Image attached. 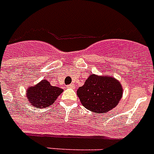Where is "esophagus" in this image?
Returning a JSON list of instances; mask_svg holds the SVG:
<instances>
[{
    "label": "esophagus",
    "mask_w": 154,
    "mask_h": 154,
    "mask_svg": "<svg viewBox=\"0 0 154 154\" xmlns=\"http://www.w3.org/2000/svg\"><path fill=\"white\" fill-rule=\"evenodd\" d=\"M74 87H75V86H74L73 84H70V85L68 86V87H69V88H74Z\"/></svg>",
    "instance_id": "1"
}]
</instances>
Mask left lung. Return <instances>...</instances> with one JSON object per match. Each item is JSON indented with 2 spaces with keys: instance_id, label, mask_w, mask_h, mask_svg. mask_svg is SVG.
<instances>
[{
  "instance_id": "left-lung-1",
  "label": "left lung",
  "mask_w": 154,
  "mask_h": 154,
  "mask_svg": "<svg viewBox=\"0 0 154 154\" xmlns=\"http://www.w3.org/2000/svg\"><path fill=\"white\" fill-rule=\"evenodd\" d=\"M77 94L86 109L96 114L106 113L118 105L122 98L123 87L114 77L91 74L77 89Z\"/></svg>"
}]
</instances>
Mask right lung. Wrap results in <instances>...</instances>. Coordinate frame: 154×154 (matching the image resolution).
<instances>
[{
    "mask_svg": "<svg viewBox=\"0 0 154 154\" xmlns=\"http://www.w3.org/2000/svg\"><path fill=\"white\" fill-rule=\"evenodd\" d=\"M63 91L58 87L52 86L48 81L42 80L26 89V97L32 106L40 109L53 105Z\"/></svg>",
    "mask_w": 154,
    "mask_h": 154,
    "instance_id": "obj_1",
    "label": "right lung"
}]
</instances>
